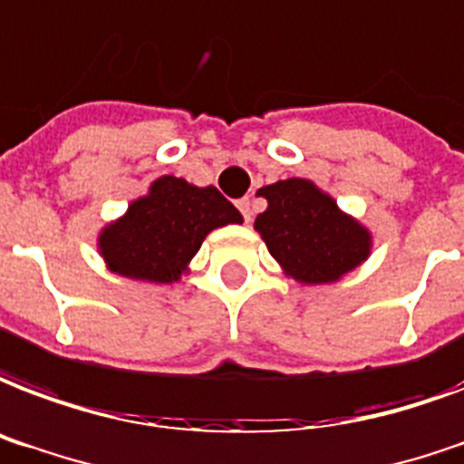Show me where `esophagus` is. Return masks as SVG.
<instances>
[{
	"label": "esophagus",
	"instance_id": "obj_1",
	"mask_svg": "<svg viewBox=\"0 0 464 464\" xmlns=\"http://www.w3.org/2000/svg\"><path fill=\"white\" fill-rule=\"evenodd\" d=\"M238 208H240V214H243V218L250 221V217H253V201L247 199V197H243V199H238Z\"/></svg>",
	"mask_w": 464,
	"mask_h": 464
}]
</instances>
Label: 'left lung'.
<instances>
[{"label":"left lung","mask_w":464,"mask_h":464,"mask_svg":"<svg viewBox=\"0 0 464 464\" xmlns=\"http://www.w3.org/2000/svg\"><path fill=\"white\" fill-rule=\"evenodd\" d=\"M267 208L256 231L282 272L306 287L331 285L372 256V233L345 214L338 201L304 177L257 189Z\"/></svg>","instance_id":"8db88e82"}]
</instances>
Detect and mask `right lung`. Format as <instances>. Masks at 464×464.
<instances>
[{
	"label": "right lung",
	"mask_w": 464,
	"mask_h": 464,
	"mask_svg": "<svg viewBox=\"0 0 464 464\" xmlns=\"http://www.w3.org/2000/svg\"><path fill=\"white\" fill-rule=\"evenodd\" d=\"M228 224H243V217L217 187L162 175L99 231L97 250L114 275L172 285L189 272L208 233Z\"/></svg>",
	"instance_id": "add662e5"
}]
</instances>
